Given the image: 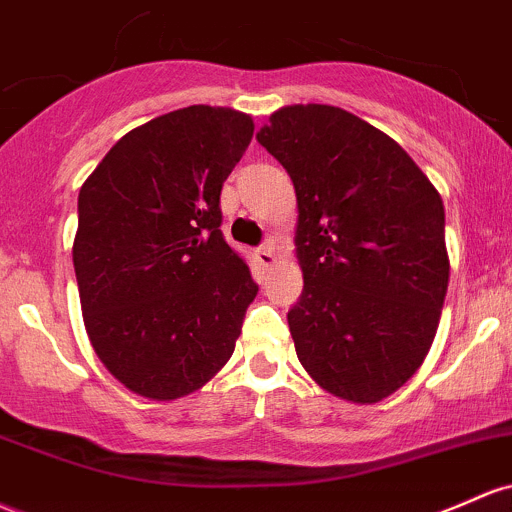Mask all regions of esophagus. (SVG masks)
Wrapping results in <instances>:
<instances>
[{"label":"esophagus","instance_id":"34e87169","mask_svg":"<svg viewBox=\"0 0 512 512\" xmlns=\"http://www.w3.org/2000/svg\"><path fill=\"white\" fill-rule=\"evenodd\" d=\"M255 260L260 262L262 267H272V262H274V247H272V243H267L265 245H260L255 250Z\"/></svg>","mask_w":512,"mask_h":512}]
</instances>
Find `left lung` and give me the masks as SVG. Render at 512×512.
Returning a JSON list of instances; mask_svg holds the SVG:
<instances>
[{
  "label": "left lung",
  "instance_id": "left-lung-1",
  "mask_svg": "<svg viewBox=\"0 0 512 512\" xmlns=\"http://www.w3.org/2000/svg\"><path fill=\"white\" fill-rule=\"evenodd\" d=\"M257 140L299 201L303 291L286 313L299 362L345 401H381L423 364L440 323V194L396 140L338 106H286Z\"/></svg>",
  "mask_w": 512,
  "mask_h": 512
}]
</instances>
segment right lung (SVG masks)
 I'll list each match as a JSON object with an SVG mask.
<instances>
[{
  "mask_svg": "<svg viewBox=\"0 0 512 512\" xmlns=\"http://www.w3.org/2000/svg\"><path fill=\"white\" fill-rule=\"evenodd\" d=\"M252 131L221 106L170 111L126 133L82 184L72 262L84 328L140 396H187L233 355L257 284L221 233V189Z\"/></svg>",
  "mask_w": 512,
  "mask_h": 512,
  "instance_id": "1",
  "label": "right lung"
}]
</instances>
